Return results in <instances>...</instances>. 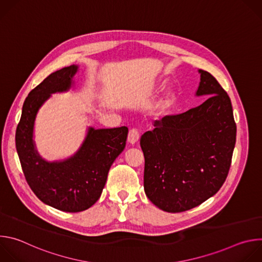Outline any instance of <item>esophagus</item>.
<instances>
[{
  "mask_svg": "<svg viewBox=\"0 0 262 262\" xmlns=\"http://www.w3.org/2000/svg\"><path fill=\"white\" fill-rule=\"evenodd\" d=\"M139 139H140V134H139L138 129H136V128L130 129L129 133H128V136H127V141H128V143H130V144H136V143L139 141Z\"/></svg>",
  "mask_w": 262,
  "mask_h": 262,
  "instance_id": "1",
  "label": "esophagus"
}]
</instances>
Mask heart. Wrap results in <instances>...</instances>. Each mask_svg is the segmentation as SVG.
I'll return each mask as SVG.
<instances>
[{
	"mask_svg": "<svg viewBox=\"0 0 262 262\" xmlns=\"http://www.w3.org/2000/svg\"><path fill=\"white\" fill-rule=\"evenodd\" d=\"M176 100H177L176 92L173 90L167 91L156 105V110H155L156 116L159 118H163L166 115H168L171 108L174 106Z\"/></svg>",
	"mask_w": 262,
	"mask_h": 262,
	"instance_id": "b5f03b06",
	"label": "heart"
}]
</instances>
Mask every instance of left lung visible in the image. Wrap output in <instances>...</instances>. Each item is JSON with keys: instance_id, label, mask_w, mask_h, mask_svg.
I'll list each match as a JSON object with an SVG mask.
<instances>
[{"instance_id": "obj_1", "label": "left lung", "mask_w": 262, "mask_h": 262, "mask_svg": "<svg viewBox=\"0 0 262 262\" xmlns=\"http://www.w3.org/2000/svg\"><path fill=\"white\" fill-rule=\"evenodd\" d=\"M200 105L166 116L140 140L145 158L144 191L167 212L189 210L225 182L236 140L231 100L217 81L199 69Z\"/></svg>"}]
</instances>
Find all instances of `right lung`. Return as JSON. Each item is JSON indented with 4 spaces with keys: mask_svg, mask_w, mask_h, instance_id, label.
I'll return each instance as SVG.
<instances>
[{
    "mask_svg": "<svg viewBox=\"0 0 262 262\" xmlns=\"http://www.w3.org/2000/svg\"><path fill=\"white\" fill-rule=\"evenodd\" d=\"M78 70L79 65L57 70L29 93L15 134L16 151L31 190L47 205L66 212L86 210L99 199L108 170L123 151L128 134L126 126H90L73 156L49 162L38 154L34 141L38 111L52 94L71 89Z\"/></svg>",
    "mask_w": 262,
    "mask_h": 262,
    "instance_id": "obj_1",
    "label": "right lung"
}]
</instances>
